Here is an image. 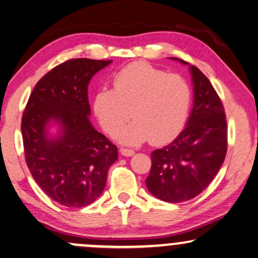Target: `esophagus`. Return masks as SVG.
<instances>
[{"instance_id": "1", "label": "esophagus", "mask_w": 258, "mask_h": 258, "mask_svg": "<svg viewBox=\"0 0 258 258\" xmlns=\"http://www.w3.org/2000/svg\"><path fill=\"white\" fill-rule=\"evenodd\" d=\"M134 153H135V151L129 150V148H120V154L124 157H132V156H134Z\"/></svg>"}]
</instances>
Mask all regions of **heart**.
I'll return each mask as SVG.
<instances>
[{
	"instance_id": "1",
	"label": "heart",
	"mask_w": 258,
	"mask_h": 258,
	"mask_svg": "<svg viewBox=\"0 0 258 258\" xmlns=\"http://www.w3.org/2000/svg\"><path fill=\"white\" fill-rule=\"evenodd\" d=\"M113 88L99 90L94 112L110 134L133 114L135 119L116 134L118 141L140 145L151 139L153 144H164L183 128L192 92L182 76L168 74L148 62H135L114 76Z\"/></svg>"
}]
</instances>
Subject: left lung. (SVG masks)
<instances>
[{"instance_id":"1","label":"left lung","mask_w":258,"mask_h":258,"mask_svg":"<svg viewBox=\"0 0 258 258\" xmlns=\"http://www.w3.org/2000/svg\"><path fill=\"white\" fill-rule=\"evenodd\" d=\"M189 72L193 107L186 128L168 146L151 153L152 166L146 178L151 195L166 203H182L201 195L217 175L227 153L222 102L201 70L189 65Z\"/></svg>"}]
</instances>
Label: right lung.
I'll return each mask as SVG.
<instances>
[{"label": "right lung", "instance_id": "obj_1", "mask_svg": "<svg viewBox=\"0 0 258 258\" xmlns=\"http://www.w3.org/2000/svg\"><path fill=\"white\" fill-rule=\"evenodd\" d=\"M112 60L71 59L36 84L21 119L26 164L54 202L68 208L92 204L104 190L118 150L90 122L88 86ZM58 126L51 136L49 129Z\"/></svg>", "mask_w": 258, "mask_h": 258}]
</instances>
